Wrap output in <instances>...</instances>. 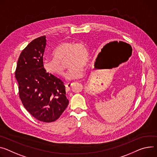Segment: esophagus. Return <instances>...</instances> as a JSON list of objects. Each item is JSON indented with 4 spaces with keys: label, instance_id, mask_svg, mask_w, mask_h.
Wrapping results in <instances>:
<instances>
[{
    "label": "esophagus",
    "instance_id": "obj_1",
    "mask_svg": "<svg viewBox=\"0 0 157 157\" xmlns=\"http://www.w3.org/2000/svg\"><path fill=\"white\" fill-rule=\"evenodd\" d=\"M73 86V83H67L65 85L66 86V91L67 92L71 90V88Z\"/></svg>",
    "mask_w": 157,
    "mask_h": 157
}]
</instances>
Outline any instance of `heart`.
Masks as SVG:
<instances>
[{"label": "heart", "mask_w": 157, "mask_h": 157, "mask_svg": "<svg viewBox=\"0 0 157 157\" xmlns=\"http://www.w3.org/2000/svg\"><path fill=\"white\" fill-rule=\"evenodd\" d=\"M52 55L53 58L43 59L42 67L50 75L63 77L64 71L61 63L67 58L66 66L69 69L66 77L69 80L82 78L85 71L84 66L90 62V52L82 42H63L54 49Z\"/></svg>", "instance_id": "heart-1"}]
</instances>
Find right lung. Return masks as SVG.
<instances>
[{"label":"right lung","mask_w":157,"mask_h":157,"mask_svg":"<svg viewBox=\"0 0 157 157\" xmlns=\"http://www.w3.org/2000/svg\"><path fill=\"white\" fill-rule=\"evenodd\" d=\"M46 46L44 36L25 48L19 58L15 77L19 98L26 110L37 120L50 123L60 117L69 100L64 82L42 67Z\"/></svg>","instance_id":"add662e5"}]
</instances>
